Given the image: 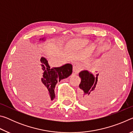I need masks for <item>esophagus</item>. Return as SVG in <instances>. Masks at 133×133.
<instances>
[{
  "label": "esophagus",
  "mask_w": 133,
  "mask_h": 133,
  "mask_svg": "<svg viewBox=\"0 0 133 133\" xmlns=\"http://www.w3.org/2000/svg\"><path fill=\"white\" fill-rule=\"evenodd\" d=\"M80 66L79 63H74L73 66V71L74 73H77L78 72L80 71Z\"/></svg>",
  "instance_id": "34e87169"
}]
</instances>
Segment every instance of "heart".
<instances>
[{
  "instance_id": "b5f03b06",
  "label": "heart",
  "mask_w": 133,
  "mask_h": 133,
  "mask_svg": "<svg viewBox=\"0 0 133 133\" xmlns=\"http://www.w3.org/2000/svg\"><path fill=\"white\" fill-rule=\"evenodd\" d=\"M89 40L84 38H78V39H73L67 42L65 44V48L67 50L71 51H77L84 48L89 43ZM91 50L94 49V46L90 47Z\"/></svg>"
}]
</instances>
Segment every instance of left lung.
<instances>
[{"label": "left lung", "instance_id": "8db88e82", "mask_svg": "<svg viewBox=\"0 0 133 133\" xmlns=\"http://www.w3.org/2000/svg\"><path fill=\"white\" fill-rule=\"evenodd\" d=\"M107 66V64H105V67L104 64L100 74L96 75L87 70L81 71L78 74L81 78L79 84L81 98L84 104H91L96 98L107 96L112 90L117 74L110 70L109 71Z\"/></svg>", "mask_w": 133, "mask_h": 133}]
</instances>
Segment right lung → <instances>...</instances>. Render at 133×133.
<instances>
[{
  "mask_svg": "<svg viewBox=\"0 0 133 133\" xmlns=\"http://www.w3.org/2000/svg\"><path fill=\"white\" fill-rule=\"evenodd\" d=\"M46 38H40L39 41H46ZM40 70L42 73L40 79V86L46 93L49 102L55 98V89L57 82L66 78L71 75L73 66L70 63L65 64L57 67L50 68L48 61L44 57H42L40 60Z\"/></svg>",
  "mask_w": 133,
  "mask_h": 133,
  "instance_id": "add662e5",
  "label": "right lung"
}]
</instances>
